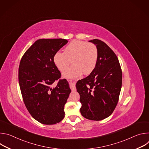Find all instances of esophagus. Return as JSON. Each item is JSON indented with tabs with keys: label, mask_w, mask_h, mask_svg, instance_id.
Instances as JSON below:
<instances>
[{
	"label": "esophagus",
	"mask_w": 149,
	"mask_h": 149,
	"mask_svg": "<svg viewBox=\"0 0 149 149\" xmlns=\"http://www.w3.org/2000/svg\"><path fill=\"white\" fill-rule=\"evenodd\" d=\"M70 88H71L72 91H75L76 90L75 84L74 83H70Z\"/></svg>",
	"instance_id": "esophagus-1"
}]
</instances>
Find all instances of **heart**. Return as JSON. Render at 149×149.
<instances>
[{
  "instance_id": "b5f03b06",
  "label": "heart",
  "mask_w": 149,
  "mask_h": 149,
  "mask_svg": "<svg viewBox=\"0 0 149 149\" xmlns=\"http://www.w3.org/2000/svg\"><path fill=\"white\" fill-rule=\"evenodd\" d=\"M98 49L91 43L79 40H74L66 46L64 52L58 51L54 55V62L61 71L65 70L70 65H73L63 73L65 78H74L83 72L90 74L94 70L98 60Z\"/></svg>"
}]
</instances>
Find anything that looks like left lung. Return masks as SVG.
Wrapping results in <instances>:
<instances>
[{"label": "left lung", "mask_w": 149, "mask_h": 149, "mask_svg": "<svg viewBox=\"0 0 149 149\" xmlns=\"http://www.w3.org/2000/svg\"><path fill=\"white\" fill-rule=\"evenodd\" d=\"M98 49L97 65L86 78L77 82L76 88L82 104L80 112L87 119L100 121L109 117L117 104L122 84L118 58L104 42L89 40Z\"/></svg>", "instance_id": "left-lung-1"}]
</instances>
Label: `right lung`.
Wrapping results in <instances>:
<instances>
[{
    "label": "right lung",
    "instance_id": "obj_1",
    "mask_svg": "<svg viewBox=\"0 0 149 149\" xmlns=\"http://www.w3.org/2000/svg\"><path fill=\"white\" fill-rule=\"evenodd\" d=\"M64 39H40L25 52L20 62L19 83L29 113L38 122L56 124L65 117L64 105L71 91L68 82L61 77L54 55L67 44Z\"/></svg>",
    "mask_w": 149,
    "mask_h": 149
}]
</instances>
